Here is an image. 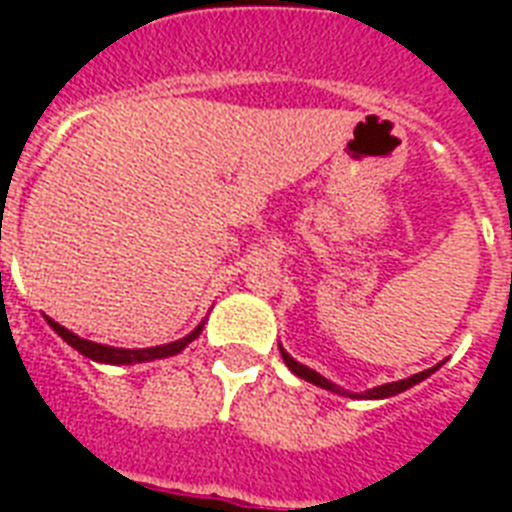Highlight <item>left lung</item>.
<instances>
[{
	"label": "left lung",
	"mask_w": 512,
	"mask_h": 512,
	"mask_svg": "<svg viewBox=\"0 0 512 512\" xmlns=\"http://www.w3.org/2000/svg\"><path fill=\"white\" fill-rule=\"evenodd\" d=\"M279 350H281V358H284V364H287L289 369H292V372H295L297 377H300V380L313 382V385H319V388L332 390V393H340V396H350V398H390V396H398V393H404V390H409V388H412V385H417V382L428 380L430 374L436 372L438 366H441V364H438V366H433V369H425V372H420V374H412V377H406V380L388 382V385H380V388L364 390L361 396H353V393H348V390H342L340 385H335V382H329L327 377H321L319 372H313V369L303 366V364H300V361H295V358L289 356L287 350L281 348V345H279Z\"/></svg>",
	"instance_id": "obj_1"
}]
</instances>
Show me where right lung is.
I'll return each mask as SVG.
<instances>
[{
	"label": "right lung",
	"instance_id": "1",
	"mask_svg": "<svg viewBox=\"0 0 512 512\" xmlns=\"http://www.w3.org/2000/svg\"><path fill=\"white\" fill-rule=\"evenodd\" d=\"M47 324H50L55 332H58L63 340L71 345V348H76L82 356L92 358V361H98V364H143V361H156V358H167V356H175V353H180V350L188 345V342H193L196 337L201 335V329H204V324H199V327L193 329L191 335L180 337V340L175 342H167V345H156V348H111V345H100V342H92V340H84V337L74 335V332H68L66 327H60L58 321L47 319Z\"/></svg>",
	"mask_w": 512,
	"mask_h": 512
}]
</instances>
